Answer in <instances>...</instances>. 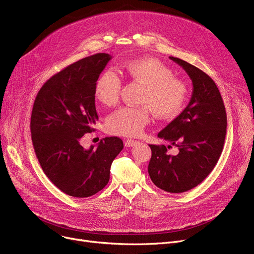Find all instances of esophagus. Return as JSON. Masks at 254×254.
Returning a JSON list of instances; mask_svg holds the SVG:
<instances>
[{
	"instance_id": "obj_1",
	"label": "esophagus",
	"mask_w": 254,
	"mask_h": 254,
	"mask_svg": "<svg viewBox=\"0 0 254 254\" xmlns=\"http://www.w3.org/2000/svg\"><path fill=\"white\" fill-rule=\"evenodd\" d=\"M137 143H138V141H136V140L127 139V140L125 141V146H126V147H131V146H134Z\"/></svg>"
}]
</instances>
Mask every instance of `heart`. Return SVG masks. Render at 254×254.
<instances>
[{
	"label": "heart",
	"instance_id": "obj_1",
	"mask_svg": "<svg viewBox=\"0 0 254 254\" xmlns=\"http://www.w3.org/2000/svg\"><path fill=\"white\" fill-rule=\"evenodd\" d=\"M125 73L144 86L140 107H123L106 120L110 134L135 137L142 134L150 120V110L163 120L175 119L182 112L188 101L189 88L183 80L174 77L173 71L162 62L152 58L129 61ZM122 80L112 71L103 72L95 84V97L107 107L118 103L122 91Z\"/></svg>",
	"mask_w": 254,
	"mask_h": 254
}]
</instances>
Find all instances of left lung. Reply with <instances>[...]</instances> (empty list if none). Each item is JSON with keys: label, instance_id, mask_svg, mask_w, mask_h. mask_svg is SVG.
I'll return each mask as SVG.
<instances>
[{"label": "left lung", "instance_id": "obj_1", "mask_svg": "<svg viewBox=\"0 0 254 254\" xmlns=\"http://www.w3.org/2000/svg\"><path fill=\"white\" fill-rule=\"evenodd\" d=\"M170 59L190 77L192 96L181 114L158 132L157 137L171 145H149L148 173L157 188L180 193L202 183L216 166L225 140L226 112L219 89L209 75L183 60ZM172 144L179 147L178 155L166 152Z\"/></svg>", "mask_w": 254, "mask_h": 254}]
</instances>
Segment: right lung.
I'll use <instances>...</instances> for the list:
<instances>
[{
  "label": "right lung",
  "instance_id": "obj_1",
  "mask_svg": "<svg viewBox=\"0 0 254 254\" xmlns=\"http://www.w3.org/2000/svg\"><path fill=\"white\" fill-rule=\"evenodd\" d=\"M110 60L107 53H97L68 65L47 80L34 102L31 134L36 156L49 180L71 196L102 190L124 148L118 137L104 138L97 148L84 149L80 143L95 131V84Z\"/></svg>",
  "mask_w": 254,
  "mask_h": 254
}]
</instances>
